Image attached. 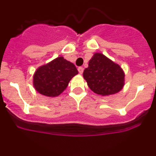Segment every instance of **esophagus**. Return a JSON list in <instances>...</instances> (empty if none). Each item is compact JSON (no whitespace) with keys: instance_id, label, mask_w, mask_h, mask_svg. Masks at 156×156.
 <instances>
[{"instance_id":"obj_1","label":"esophagus","mask_w":156,"mask_h":156,"mask_svg":"<svg viewBox=\"0 0 156 156\" xmlns=\"http://www.w3.org/2000/svg\"><path fill=\"white\" fill-rule=\"evenodd\" d=\"M78 71H79L80 74H82L83 73V68H82V67H79V68H78Z\"/></svg>"}]
</instances>
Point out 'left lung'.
Returning <instances> with one entry per match:
<instances>
[{"label": "left lung", "instance_id": "obj_1", "mask_svg": "<svg viewBox=\"0 0 156 156\" xmlns=\"http://www.w3.org/2000/svg\"><path fill=\"white\" fill-rule=\"evenodd\" d=\"M83 76L88 87L101 96L115 94L122 89L125 73L120 66L101 53H94Z\"/></svg>", "mask_w": 156, "mask_h": 156}]
</instances>
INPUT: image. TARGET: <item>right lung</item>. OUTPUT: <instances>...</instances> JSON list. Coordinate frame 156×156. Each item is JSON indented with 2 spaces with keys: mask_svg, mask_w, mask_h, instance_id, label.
Wrapping results in <instances>:
<instances>
[{
  "mask_svg": "<svg viewBox=\"0 0 156 156\" xmlns=\"http://www.w3.org/2000/svg\"><path fill=\"white\" fill-rule=\"evenodd\" d=\"M78 74L73 63L58 57L37 69L33 76L35 90L47 97H57L66 89L72 78Z\"/></svg>",
  "mask_w": 156,
  "mask_h": 156,
  "instance_id": "right-lung-1",
  "label": "right lung"
}]
</instances>
